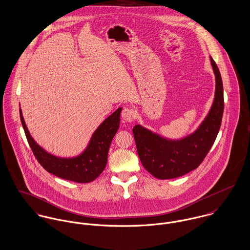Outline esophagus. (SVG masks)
<instances>
[{"label":"esophagus","mask_w":250,"mask_h":250,"mask_svg":"<svg viewBox=\"0 0 250 250\" xmlns=\"http://www.w3.org/2000/svg\"><path fill=\"white\" fill-rule=\"evenodd\" d=\"M136 117V113L132 108H125L122 112V118L125 122H133Z\"/></svg>","instance_id":"esophagus-1"}]
</instances>
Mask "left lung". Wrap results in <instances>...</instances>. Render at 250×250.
Instances as JSON below:
<instances>
[{"label": "left lung", "instance_id": "left-lung-1", "mask_svg": "<svg viewBox=\"0 0 250 250\" xmlns=\"http://www.w3.org/2000/svg\"><path fill=\"white\" fill-rule=\"evenodd\" d=\"M210 60L216 77L215 99L208 115L194 133L180 140H168L140 125L133 127L141 163L156 178H175L196 168L217 138L224 108L223 86L216 62L211 56Z\"/></svg>", "mask_w": 250, "mask_h": 250}]
</instances>
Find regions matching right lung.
<instances>
[{
    "label": "right lung",
    "instance_id": "1",
    "mask_svg": "<svg viewBox=\"0 0 250 250\" xmlns=\"http://www.w3.org/2000/svg\"><path fill=\"white\" fill-rule=\"evenodd\" d=\"M121 111L120 107L106 118L93 133L83 152L73 158L56 157L47 152L30 136L21 108L20 118L28 145L41 166L60 178L78 183H88L95 180L106 166L112 139L120 126Z\"/></svg>",
    "mask_w": 250,
    "mask_h": 250
}]
</instances>
